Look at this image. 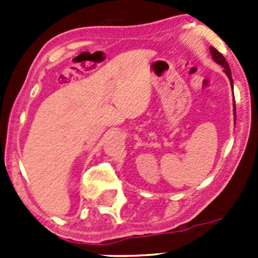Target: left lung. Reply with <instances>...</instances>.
I'll list each match as a JSON object with an SVG mask.
<instances>
[{
	"mask_svg": "<svg viewBox=\"0 0 258 258\" xmlns=\"http://www.w3.org/2000/svg\"><path fill=\"white\" fill-rule=\"evenodd\" d=\"M210 52H211V56H212L213 61H215L216 63L220 64V66L223 67V71H225V74L227 75L228 80H230V82H231V87H232V90H233V80H232V76H231L230 66H228V63H227V61H226V58L222 56V54L220 53V52L217 51V49H216L215 47H212V46H211V47H210ZM233 101H235V98H233ZM233 107H235V105H233ZM233 114H235V116H236V108H233Z\"/></svg>",
	"mask_w": 258,
	"mask_h": 258,
	"instance_id": "8db88e82",
	"label": "left lung"
}]
</instances>
